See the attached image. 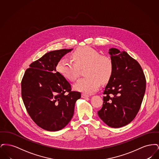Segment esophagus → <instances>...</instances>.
<instances>
[{
    "label": "esophagus",
    "instance_id": "obj_1",
    "mask_svg": "<svg viewBox=\"0 0 159 159\" xmlns=\"http://www.w3.org/2000/svg\"><path fill=\"white\" fill-rule=\"evenodd\" d=\"M89 96L88 95H86L85 93H82V98H89Z\"/></svg>",
    "mask_w": 159,
    "mask_h": 159
}]
</instances>
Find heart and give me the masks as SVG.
Returning a JSON list of instances; mask_svg holds the SVG:
<instances>
[{
    "label": "heart",
    "instance_id": "obj_1",
    "mask_svg": "<svg viewBox=\"0 0 159 159\" xmlns=\"http://www.w3.org/2000/svg\"><path fill=\"white\" fill-rule=\"evenodd\" d=\"M73 58L74 61L62 58L57 64V70L66 79L74 81L79 76V68L87 66L84 72L87 76L79 79L74 84L76 91L93 93L98 90L101 80L107 81L112 74L111 60L90 47L77 49L73 54Z\"/></svg>",
    "mask_w": 159,
    "mask_h": 159
}]
</instances>
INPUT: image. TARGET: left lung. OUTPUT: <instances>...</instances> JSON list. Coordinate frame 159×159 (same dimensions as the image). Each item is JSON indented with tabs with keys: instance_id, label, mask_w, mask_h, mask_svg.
<instances>
[{
	"instance_id": "obj_1",
	"label": "left lung",
	"mask_w": 159,
	"mask_h": 159,
	"mask_svg": "<svg viewBox=\"0 0 159 159\" xmlns=\"http://www.w3.org/2000/svg\"><path fill=\"white\" fill-rule=\"evenodd\" d=\"M113 72L105 88L99 118L110 127L118 128L132 121L144 98L146 80L139 64L125 51L109 49Z\"/></svg>"
}]
</instances>
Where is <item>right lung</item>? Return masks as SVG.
I'll return each instance as SVG.
<instances>
[{
  "label": "right lung",
  "mask_w": 159,
  "mask_h": 159,
  "mask_svg": "<svg viewBox=\"0 0 159 159\" xmlns=\"http://www.w3.org/2000/svg\"><path fill=\"white\" fill-rule=\"evenodd\" d=\"M72 50L45 53L31 64L21 82V96L28 113L37 125L48 131H58L68 125L76 101L81 97L80 92L71 91L70 83L56 70L62 57Z\"/></svg>",
  "instance_id": "right-lung-1"
}]
</instances>
